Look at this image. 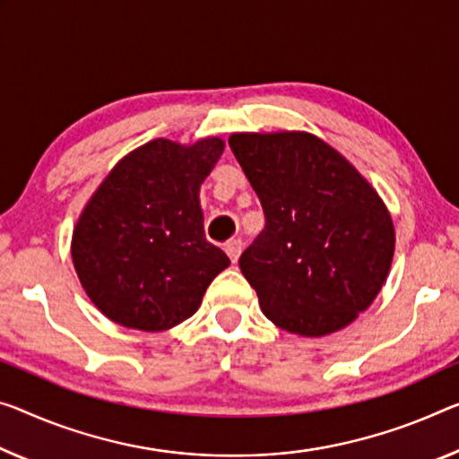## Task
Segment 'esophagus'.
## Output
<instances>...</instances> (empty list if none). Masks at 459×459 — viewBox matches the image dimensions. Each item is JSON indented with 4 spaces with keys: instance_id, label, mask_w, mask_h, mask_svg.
Instances as JSON below:
<instances>
[{
    "instance_id": "esophagus-1",
    "label": "esophagus",
    "mask_w": 459,
    "mask_h": 459,
    "mask_svg": "<svg viewBox=\"0 0 459 459\" xmlns=\"http://www.w3.org/2000/svg\"><path fill=\"white\" fill-rule=\"evenodd\" d=\"M242 248H244V244L239 242V239H234V242H230L228 246H225V252H228V256H230V260L234 264L238 263L239 254H242Z\"/></svg>"
}]
</instances>
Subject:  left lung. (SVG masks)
<instances>
[{"label":"left lung","mask_w":459,"mask_h":459,"mask_svg":"<svg viewBox=\"0 0 459 459\" xmlns=\"http://www.w3.org/2000/svg\"><path fill=\"white\" fill-rule=\"evenodd\" d=\"M230 147L266 220L239 256L263 314L299 336L349 326L392 266L396 231L382 196L312 133H234Z\"/></svg>","instance_id":"8db88e82"}]
</instances>
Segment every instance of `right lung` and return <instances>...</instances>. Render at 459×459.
Listing matches in <instances>:
<instances>
[{"mask_svg":"<svg viewBox=\"0 0 459 459\" xmlns=\"http://www.w3.org/2000/svg\"><path fill=\"white\" fill-rule=\"evenodd\" d=\"M221 137L147 141L112 168L83 207L72 260L90 301L126 328L161 333L199 309L230 258L203 230L201 185Z\"/></svg>","mask_w":459,"mask_h":459,"instance_id":"obj_1","label":"right lung"}]
</instances>
